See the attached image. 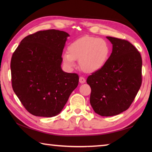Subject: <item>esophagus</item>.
I'll use <instances>...</instances> for the list:
<instances>
[{
    "label": "esophagus",
    "instance_id": "34e87169",
    "mask_svg": "<svg viewBox=\"0 0 152 152\" xmlns=\"http://www.w3.org/2000/svg\"><path fill=\"white\" fill-rule=\"evenodd\" d=\"M79 82L80 83H84L86 82V79L83 78V77H80L79 79Z\"/></svg>",
    "mask_w": 152,
    "mask_h": 152
}]
</instances>
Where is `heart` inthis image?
I'll return each mask as SVG.
<instances>
[{
  "mask_svg": "<svg viewBox=\"0 0 152 152\" xmlns=\"http://www.w3.org/2000/svg\"><path fill=\"white\" fill-rule=\"evenodd\" d=\"M110 55V47L104 39L84 37L74 41L68 47V52L63 54L62 60L70 69L76 66L78 60L80 68L87 73L95 72L104 66Z\"/></svg>",
  "mask_w": 152,
  "mask_h": 152,
  "instance_id": "heart-1",
  "label": "heart"
}]
</instances>
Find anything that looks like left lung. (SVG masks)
Returning a JSON list of instances; mask_svg holds the SVG:
<instances>
[{
    "mask_svg": "<svg viewBox=\"0 0 152 152\" xmlns=\"http://www.w3.org/2000/svg\"><path fill=\"white\" fill-rule=\"evenodd\" d=\"M112 44L108 62L88 76L90 104L96 114L113 116L129 107L142 83L141 56L129 42L106 37Z\"/></svg>",
    "mask_w": 152,
    "mask_h": 152,
    "instance_id": "obj_1",
    "label": "left lung"
}]
</instances>
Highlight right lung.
Here are the masks:
<instances>
[{"instance_id":"add662e5","label":"right lung","mask_w":152,"mask_h":152,"mask_svg":"<svg viewBox=\"0 0 152 152\" xmlns=\"http://www.w3.org/2000/svg\"><path fill=\"white\" fill-rule=\"evenodd\" d=\"M70 35L62 31H38L23 39L12 55V88L31 114L51 118L62 111L78 85L79 76L61 69Z\"/></svg>"}]
</instances>
